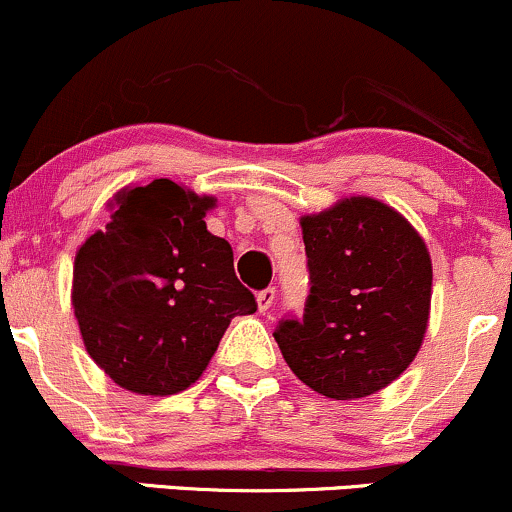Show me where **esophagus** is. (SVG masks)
<instances>
[{
    "mask_svg": "<svg viewBox=\"0 0 512 512\" xmlns=\"http://www.w3.org/2000/svg\"><path fill=\"white\" fill-rule=\"evenodd\" d=\"M274 299H277V289L267 286V289H262L260 294H257V308H260L262 313L269 311V306H272Z\"/></svg>",
    "mask_w": 512,
    "mask_h": 512,
    "instance_id": "1",
    "label": "esophagus"
}]
</instances>
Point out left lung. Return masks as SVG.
<instances>
[{"label":"left lung","mask_w":512,"mask_h":512,"mask_svg":"<svg viewBox=\"0 0 512 512\" xmlns=\"http://www.w3.org/2000/svg\"><path fill=\"white\" fill-rule=\"evenodd\" d=\"M303 316L274 330L286 364L335 401L389 386L413 362L430 313L428 247L398 211L369 196L303 216Z\"/></svg>","instance_id":"8db88e82"}]
</instances>
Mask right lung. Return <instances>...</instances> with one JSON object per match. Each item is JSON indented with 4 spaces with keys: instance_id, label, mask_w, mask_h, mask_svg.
I'll return each instance as SVG.
<instances>
[{
    "instance_id": "add662e5",
    "label": "right lung",
    "mask_w": 512,
    "mask_h": 512,
    "mask_svg": "<svg viewBox=\"0 0 512 512\" xmlns=\"http://www.w3.org/2000/svg\"><path fill=\"white\" fill-rule=\"evenodd\" d=\"M216 201L170 179L123 189L75 257L72 306L89 357L145 396L192 386L230 318L257 311L228 240L206 230Z\"/></svg>"
}]
</instances>
